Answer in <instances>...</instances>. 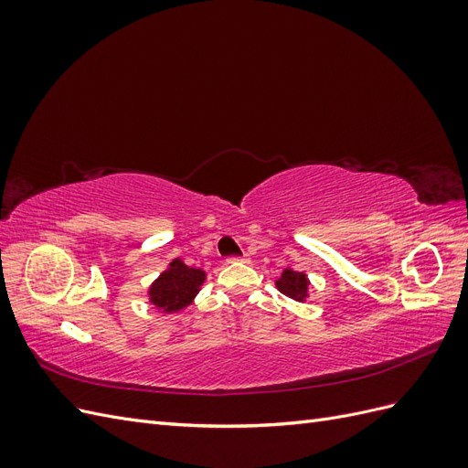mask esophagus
Listing matches in <instances>:
<instances>
[{"mask_svg": "<svg viewBox=\"0 0 468 468\" xmlns=\"http://www.w3.org/2000/svg\"><path fill=\"white\" fill-rule=\"evenodd\" d=\"M226 261H229V263H246L248 256H232V258H229Z\"/></svg>", "mask_w": 468, "mask_h": 468, "instance_id": "obj_1", "label": "esophagus"}]
</instances>
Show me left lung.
<instances>
[{
	"label": "left lung",
	"instance_id": "8db88e82",
	"mask_svg": "<svg viewBox=\"0 0 468 468\" xmlns=\"http://www.w3.org/2000/svg\"><path fill=\"white\" fill-rule=\"evenodd\" d=\"M277 287L282 294H287L289 299L303 303L308 296V279L304 273L292 271V269H285L281 279L277 281Z\"/></svg>",
	"mask_w": 468,
	"mask_h": 468
}]
</instances>
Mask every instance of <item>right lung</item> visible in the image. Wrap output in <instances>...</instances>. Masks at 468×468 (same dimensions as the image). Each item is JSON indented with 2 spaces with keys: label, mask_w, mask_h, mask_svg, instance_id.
I'll return each instance as SVG.
<instances>
[{
  "label": "right lung",
  "mask_w": 468,
  "mask_h": 468,
  "mask_svg": "<svg viewBox=\"0 0 468 468\" xmlns=\"http://www.w3.org/2000/svg\"><path fill=\"white\" fill-rule=\"evenodd\" d=\"M203 281L205 273L201 269H193L181 260H174L167 271H164L150 287V303L162 308L164 313H177L191 304Z\"/></svg>",
  "instance_id": "right-lung-1"
}]
</instances>
